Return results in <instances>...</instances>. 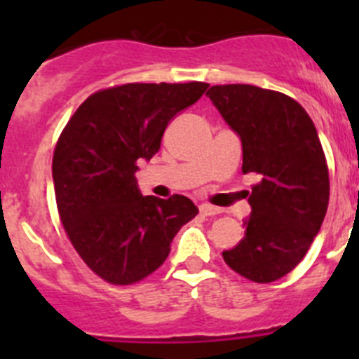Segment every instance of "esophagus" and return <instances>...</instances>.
Listing matches in <instances>:
<instances>
[{"mask_svg":"<svg viewBox=\"0 0 359 359\" xmlns=\"http://www.w3.org/2000/svg\"><path fill=\"white\" fill-rule=\"evenodd\" d=\"M199 212H201L203 215H217V214H221V210H219L217 207H212V205H201V207H199Z\"/></svg>","mask_w":359,"mask_h":359,"instance_id":"1","label":"esophagus"}]
</instances>
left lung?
<instances>
[{
  "label": "left lung",
  "mask_w": 359,
  "mask_h": 359,
  "mask_svg": "<svg viewBox=\"0 0 359 359\" xmlns=\"http://www.w3.org/2000/svg\"><path fill=\"white\" fill-rule=\"evenodd\" d=\"M214 106L243 142V172L259 174L244 237L223 259L236 273L268 284L309 250L329 205V169L315 123L287 95L250 84L212 86Z\"/></svg>",
  "instance_id": "obj_1"
}]
</instances>
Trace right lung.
Returning a JSON list of instances; mask_svg holds the SVG:
<instances>
[{"label": "right lung", "instance_id": "1", "mask_svg": "<svg viewBox=\"0 0 359 359\" xmlns=\"http://www.w3.org/2000/svg\"><path fill=\"white\" fill-rule=\"evenodd\" d=\"M207 82L113 86L90 95L53 151L55 201L66 236L86 266L115 286L156 271L198 207L180 194L142 196L138 161L158 152L167 123L198 102Z\"/></svg>", "mask_w": 359, "mask_h": 359}]
</instances>
